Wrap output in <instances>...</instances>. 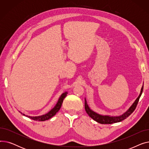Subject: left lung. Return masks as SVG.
Instances as JSON below:
<instances>
[{
    "label": "left lung",
    "mask_w": 149,
    "mask_h": 149,
    "mask_svg": "<svg viewBox=\"0 0 149 149\" xmlns=\"http://www.w3.org/2000/svg\"><path fill=\"white\" fill-rule=\"evenodd\" d=\"M143 87H144V83L143 86L141 88V92L138 97L136 99V100L134 101V103L132 104V105L129 107L128 110L124 112L123 114L120 115V116H110V115H102L98 114L96 113L95 112L93 111L92 110L90 109L89 107L88 103L86 101V98L84 99V108L86 113L88 114V115L91 117V118H92L93 120H95V121L101 123V124H112V123H118L120 122L124 119L127 118V117L131 115V113H133L135 111V108L136 107V106L138 104V103L139 101V99L141 96V94L143 91Z\"/></svg>",
    "instance_id": "1"
}]
</instances>
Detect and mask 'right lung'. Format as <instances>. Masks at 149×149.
Masks as SVG:
<instances>
[{
  "mask_svg": "<svg viewBox=\"0 0 149 149\" xmlns=\"http://www.w3.org/2000/svg\"><path fill=\"white\" fill-rule=\"evenodd\" d=\"M68 94V92H65L64 93H63L61 95V96L60 97V98H58V100L57 101V104H56L54 107V108H52L51 110L48 112L47 113L41 115V116H28V115H25V114L22 113V112H20L21 113H22L24 116H26L28 118L32 119L33 120L35 121H46V120H48L50 118H51L53 116H54L57 113V112H58V111L60 110V109L63 103V101L64 98L66 97Z\"/></svg>",
  "mask_w": 149,
  "mask_h": 149,
  "instance_id": "add662e5",
  "label": "right lung"
}]
</instances>
